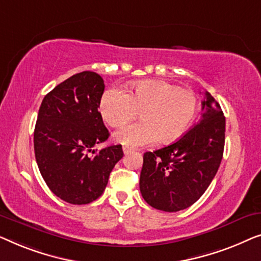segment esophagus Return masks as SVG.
<instances>
[{
  "mask_svg": "<svg viewBox=\"0 0 261 261\" xmlns=\"http://www.w3.org/2000/svg\"><path fill=\"white\" fill-rule=\"evenodd\" d=\"M123 151H124V153H125V155H129V153H131L132 151H134V149L129 148V146H124Z\"/></svg>",
  "mask_w": 261,
  "mask_h": 261,
  "instance_id": "obj_1",
  "label": "esophagus"
}]
</instances>
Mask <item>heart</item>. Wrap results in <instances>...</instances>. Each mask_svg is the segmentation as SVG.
<instances>
[{"mask_svg":"<svg viewBox=\"0 0 261 261\" xmlns=\"http://www.w3.org/2000/svg\"><path fill=\"white\" fill-rule=\"evenodd\" d=\"M100 113L110 126L120 127L116 141L127 146L171 143L186 134L197 112V97L193 91L164 80H143L131 84L130 93L120 87H110L100 99Z\"/></svg>","mask_w":261,"mask_h":261,"instance_id":"obj_1","label":"heart"}]
</instances>
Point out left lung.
<instances>
[{"label":"left lung","instance_id":"8db88e82","mask_svg":"<svg viewBox=\"0 0 261 261\" xmlns=\"http://www.w3.org/2000/svg\"><path fill=\"white\" fill-rule=\"evenodd\" d=\"M202 118L177 142L143 156L139 189L151 207L178 212L195 203L221 163L226 119L219 102L204 93Z\"/></svg>","mask_w":261,"mask_h":261}]
</instances>
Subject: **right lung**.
Here are the masks:
<instances>
[{
    "instance_id": "right-lung-1",
    "label": "right lung",
    "mask_w": 261,
    "mask_h": 261,
    "mask_svg": "<svg viewBox=\"0 0 261 261\" xmlns=\"http://www.w3.org/2000/svg\"><path fill=\"white\" fill-rule=\"evenodd\" d=\"M104 89L97 73H76L47 93L39 109L36 163L48 188L68 203L97 200L124 155L120 144L94 149L110 135L98 111Z\"/></svg>"
}]
</instances>
